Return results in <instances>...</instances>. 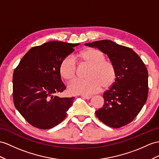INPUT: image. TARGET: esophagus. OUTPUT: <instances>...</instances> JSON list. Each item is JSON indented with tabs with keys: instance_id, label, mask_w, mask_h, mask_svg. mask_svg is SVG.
Returning <instances> with one entry per match:
<instances>
[{
	"instance_id": "obj_1",
	"label": "esophagus",
	"mask_w": 159,
	"mask_h": 159,
	"mask_svg": "<svg viewBox=\"0 0 159 159\" xmlns=\"http://www.w3.org/2000/svg\"><path fill=\"white\" fill-rule=\"evenodd\" d=\"M82 96L86 99H90L92 97V96H90V95H82Z\"/></svg>"
}]
</instances>
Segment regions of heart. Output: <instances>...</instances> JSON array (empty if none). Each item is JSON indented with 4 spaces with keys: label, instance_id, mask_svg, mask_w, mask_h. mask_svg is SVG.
<instances>
[{
    "label": "heart",
    "instance_id": "b5f03b06",
    "mask_svg": "<svg viewBox=\"0 0 159 159\" xmlns=\"http://www.w3.org/2000/svg\"><path fill=\"white\" fill-rule=\"evenodd\" d=\"M104 54L96 48H86L77 52L75 59L80 63L87 65L86 80H75L68 87L72 94H91L98 92L101 87L107 90L113 85L117 77L114 64L105 59ZM77 67L73 61L65 57L61 61L59 73L62 78L71 82L76 77Z\"/></svg>",
    "mask_w": 159,
    "mask_h": 159
}]
</instances>
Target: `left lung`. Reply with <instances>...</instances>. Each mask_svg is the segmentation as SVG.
<instances>
[{
	"instance_id": "1",
	"label": "left lung",
	"mask_w": 159,
	"mask_h": 159,
	"mask_svg": "<svg viewBox=\"0 0 159 159\" xmlns=\"http://www.w3.org/2000/svg\"><path fill=\"white\" fill-rule=\"evenodd\" d=\"M85 45L107 54L117 71L115 82L104 92V105L95 112L96 117L113 128L126 125L140 113L148 98V70L145 64L132 49L111 40Z\"/></svg>"
}]
</instances>
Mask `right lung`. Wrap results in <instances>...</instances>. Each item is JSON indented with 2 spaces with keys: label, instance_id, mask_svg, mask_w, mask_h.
<instances>
[{
  "label": "right lung",
  "instance_id": "1",
  "mask_svg": "<svg viewBox=\"0 0 159 159\" xmlns=\"http://www.w3.org/2000/svg\"><path fill=\"white\" fill-rule=\"evenodd\" d=\"M80 44L51 41L34 46L15 69L13 97L15 107L30 125L48 129L63 121L74 97L60 98L55 94L66 89L61 80L59 65Z\"/></svg>",
  "mask_w": 159,
  "mask_h": 159
}]
</instances>
